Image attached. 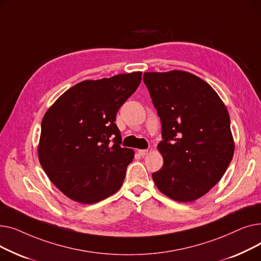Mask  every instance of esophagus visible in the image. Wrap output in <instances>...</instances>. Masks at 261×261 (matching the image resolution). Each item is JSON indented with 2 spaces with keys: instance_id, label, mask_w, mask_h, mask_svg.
<instances>
[{
  "instance_id": "34e87169",
  "label": "esophagus",
  "mask_w": 261,
  "mask_h": 261,
  "mask_svg": "<svg viewBox=\"0 0 261 261\" xmlns=\"http://www.w3.org/2000/svg\"><path fill=\"white\" fill-rule=\"evenodd\" d=\"M147 153H148V150H147V149H140V150H139V154H140L141 156H145Z\"/></svg>"
}]
</instances>
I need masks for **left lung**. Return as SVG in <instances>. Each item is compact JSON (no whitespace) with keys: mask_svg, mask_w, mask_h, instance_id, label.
Returning a JSON list of instances; mask_svg holds the SVG:
<instances>
[{"mask_svg":"<svg viewBox=\"0 0 261 261\" xmlns=\"http://www.w3.org/2000/svg\"><path fill=\"white\" fill-rule=\"evenodd\" d=\"M143 79L162 122L164 164L152 173L154 184L174 201H195L221 180L234 155L227 109L191 73L149 72Z\"/></svg>","mask_w":261,"mask_h":261,"instance_id":"1","label":"left lung"}]
</instances>
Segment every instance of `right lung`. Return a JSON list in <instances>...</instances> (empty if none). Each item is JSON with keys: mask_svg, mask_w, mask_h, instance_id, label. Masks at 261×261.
Here are the masks:
<instances>
[{"mask_svg": "<svg viewBox=\"0 0 261 261\" xmlns=\"http://www.w3.org/2000/svg\"><path fill=\"white\" fill-rule=\"evenodd\" d=\"M141 80L142 72H134L81 81L44 114L39 161L66 197L92 204L115 194L122 185L134 151L120 146L114 121Z\"/></svg>", "mask_w": 261, "mask_h": 261, "instance_id": "add662e5", "label": "right lung"}]
</instances>
